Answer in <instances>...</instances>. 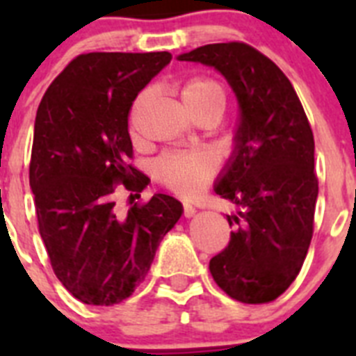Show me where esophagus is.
<instances>
[{"label":"esophagus","instance_id":"esophagus-1","mask_svg":"<svg viewBox=\"0 0 356 356\" xmlns=\"http://www.w3.org/2000/svg\"><path fill=\"white\" fill-rule=\"evenodd\" d=\"M196 213V209H194L191 203H184V216L185 217H193Z\"/></svg>","mask_w":356,"mask_h":356}]
</instances>
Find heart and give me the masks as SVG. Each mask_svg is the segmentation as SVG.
<instances>
[{"mask_svg": "<svg viewBox=\"0 0 356 356\" xmlns=\"http://www.w3.org/2000/svg\"><path fill=\"white\" fill-rule=\"evenodd\" d=\"M181 99L188 112L213 108L222 114L226 105V94L217 81L210 78H193L184 85ZM140 102V99H139ZM135 103V108L139 105ZM216 171V162L205 151H181L165 153L155 162V176L175 193H197Z\"/></svg>", "mask_w": 356, "mask_h": 356, "instance_id": "1", "label": "heart"}]
</instances>
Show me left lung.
<instances>
[{"label": "left lung", "mask_w": 356, "mask_h": 356, "mask_svg": "<svg viewBox=\"0 0 356 356\" xmlns=\"http://www.w3.org/2000/svg\"><path fill=\"white\" fill-rule=\"evenodd\" d=\"M221 72L237 96L235 147L216 194L241 207L235 229L210 260L216 284L241 303L275 301L300 275L314 234L319 184L314 134L282 69L244 42L207 44L178 56Z\"/></svg>", "instance_id": "obj_1"}]
</instances>
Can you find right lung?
<instances>
[{"mask_svg": "<svg viewBox=\"0 0 356 356\" xmlns=\"http://www.w3.org/2000/svg\"><path fill=\"white\" fill-rule=\"evenodd\" d=\"M171 53H83L42 96L30 187L39 234L56 278L78 301L112 307L143 284L184 207L168 194L115 207V188L140 197L149 178L134 159L128 114Z\"/></svg>", "mask_w": 356, "mask_h": 356, "instance_id": "1", "label": "right lung"}]
</instances>
